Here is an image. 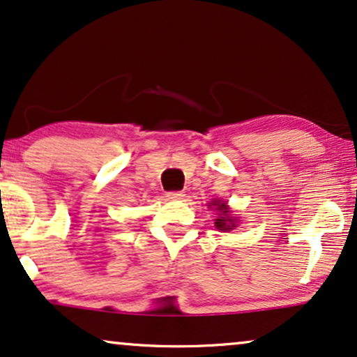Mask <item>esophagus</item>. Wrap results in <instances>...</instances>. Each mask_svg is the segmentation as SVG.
I'll use <instances>...</instances> for the list:
<instances>
[{
    "label": "esophagus",
    "instance_id": "esophagus-1",
    "mask_svg": "<svg viewBox=\"0 0 357 357\" xmlns=\"http://www.w3.org/2000/svg\"><path fill=\"white\" fill-rule=\"evenodd\" d=\"M185 197L183 192H167L169 199H182Z\"/></svg>",
    "mask_w": 357,
    "mask_h": 357
}]
</instances>
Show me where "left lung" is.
Returning a JSON list of instances; mask_svg holds the SVG:
<instances>
[{
    "label": "left lung",
    "mask_w": 357,
    "mask_h": 357,
    "mask_svg": "<svg viewBox=\"0 0 357 357\" xmlns=\"http://www.w3.org/2000/svg\"><path fill=\"white\" fill-rule=\"evenodd\" d=\"M209 206L216 208V211L219 213L216 218V227L219 231H232L234 227H237V218L232 216L231 209H229L226 202H221V199H214V202L209 203Z\"/></svg>",
    "instance_id": "left-lung-1"
}]
</instances>
